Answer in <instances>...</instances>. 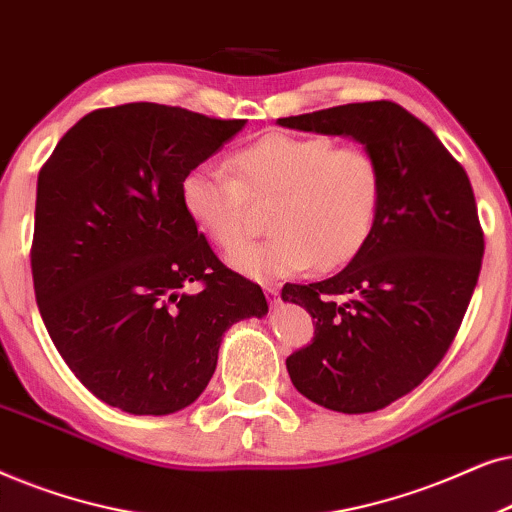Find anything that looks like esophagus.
Wrapping results in <instances>:
<instances>
[{
    "mask_svg": "<svg viewBox=\"0 0 512 512\" xmlns=\"http://www.w3.org/2000/svg\"><path fill=\"white\" fill-rule=\"evenodd\" d=\"M264 295H267L271 306H276L278 302H281V292H278V288H274V285H267V288H264Z\"/></svg>",
    "mask_w": 512,
    "mask_h": 512,
    "instance_id": "34e87169",
    "label": "esophagus"
}]
</instances>
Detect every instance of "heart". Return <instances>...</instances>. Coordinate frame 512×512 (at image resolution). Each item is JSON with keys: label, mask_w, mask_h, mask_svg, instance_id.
I'll list each match as a JSON object with an SVG mask.
<instances>
[{"label": "heart", "mask_w": 512, "mask_h": 512, "mask_svg": "<svg viewBox=\"0 0 512 512\" xmlns=\"http://www.w3.org/2000/svg\"><path fill=\"white\" fill-rule=\"evenodd\" d=\"M236 177L201 163L182 177L187 215L222 252L252 231L255 208L269 210L271 238L231 255L252 281H278L349 264L370 241L384 196V175L370 149L339 147L327 135L269 133L234 154Z\"/></svg>", "instance_id": "1"}]
</instances>
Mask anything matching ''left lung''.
Listing matches in <instances>:
<instances>
[{"label": "left lung", "mask_w": 512, "mask_h": 512, "mask_svg": "<svg viewBox=\"0 0 512 512\" xmlns=\"http://www.w3.org/2000/svg\"><path fill=\"white\" fill-rule=\"evenodd\" d=\"M278 126L349 135L381 166L384 196L365 248L337 276L281 292L316 318L311 344L285 360L297 391L327 410L377 412L417 388L459 332L485 255L473 187L438 135L391 100Z\"/></svg>", "instance_id": "8db88e82"}]
</instances>
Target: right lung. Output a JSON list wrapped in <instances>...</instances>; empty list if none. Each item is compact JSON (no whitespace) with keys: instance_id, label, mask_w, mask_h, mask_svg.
Masks as SVG:
<instances>
[{"instance_id":"obj_1","label":"right lung","mask_w":512,"mask_h":512,"mask_svg":"<svg viewBox=\"0 0 512 512\" xmlns=\"http://www.w3.org/2000/svg\"><path fill=\"white\" fill-rule=\"evenodd\" d=\"M245 126L128 102L79 119L39 170L32 281L67 367L128 414L185 410L208 386L222 335L267 316L260 285L224 267L180 185ZM199 282V293H187Z\"/></svg>"}]
</instances>
